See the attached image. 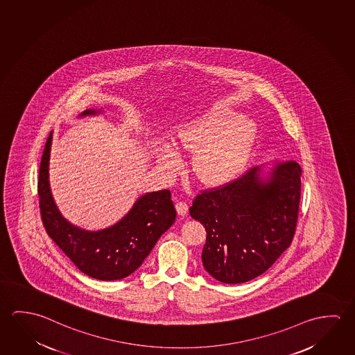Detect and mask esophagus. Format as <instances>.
Returning <instances> with one entry per match:
<instances>
[{
  "label": "esophagus",
  "instance_id": "esophagus-1",
  "mask_svg": "<svg viewBox=\"0 0 355 355\" xmlns=\"http://www.w3.org/2000/svg\"><path fill=\"white\" fill-rule=\"evenodd\" d=\"M175 210H177L178 215H186L187 211H188V205H187L186 202H178L175 204Z\"/></svg>",
  "mask_w": 355,
  "mask_h": 355
}]
</instances>
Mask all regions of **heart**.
Returning a JSON list of instances; mask_svg holds the SVG:
<instances>
[{"instance_id":"1","label":"heart","mask_w":355,"mask_h":355,"mask_svg":"<svg viewBox=\"0 0 355 355\" xmlns=\"http://www.w3.org/2000/svg\"><path fill=\"white\" fill-rule=\"evenodd\" d=\"M238 116L229 109H214L177 128L175 147L194 155L193 173L205 186L230 183L250 161L257 140V125L250 117ZM158 158L167 171L180 167V156L168 144L158 148Z\"/></svg>"}]
</instances>
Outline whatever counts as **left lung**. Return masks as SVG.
<instances>
[{"instance_id": "left-lung-1", "label": "left lung", "mask_w": 355, "mask_h": 355, "mask_svg": "<svg viewBox=\"0 0 355 355\" xmlns=\"http://www.w3.org/2000/svg\"><path fill=\"white\" fill-rule=\"evenodd\" d=\"M301 175L296 161H273L194 199L189 213L205 227L202 261L211 277L243 284L277 261L296 230Z\"/></svg>"}]
</instances>
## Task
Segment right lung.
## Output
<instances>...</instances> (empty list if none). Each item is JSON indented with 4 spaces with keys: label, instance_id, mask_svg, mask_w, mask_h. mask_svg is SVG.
Here are the masks:
<instances>
[{
    "label": "right lung",
    "instance_id": "obj_1",
    "mask_svg": "<svg viewBox=\"0 0 355 355\" xmlns=\"http://www.w3.org/2000/svg\"><path fill=\"white\" fill-rule=\"evenodd\" d=\"M87 109L78 116L98 115ZM53 132L48 137L38 175L42 220L48 235L76 268L93 279L115 281L140 268L162 234L175 220V209L167 189L142 194L132 208L111 227L87 230L65 219L53 198L49 183V158Z\"/></svg>",
    "mask_w": 355,
    "mask_h": 355
}]
</instances>
